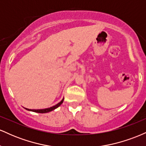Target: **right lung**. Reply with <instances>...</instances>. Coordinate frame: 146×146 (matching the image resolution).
<instances>
[{
  "label": "right lung",
  "instance_id": "add662e5",
  "mask_svg": "<svg viewBox=\"0 0 146 146\" xmlns=\"http://www.w3.org/2000/svg\"><path fill=\"white\" fill-rule=\"evenodd\" d=\"M63 101H64V98L62 100L61 102H60L59 103L57 104L56 105L53 106L52 107H50V108H44V109H29V108H25V109L29 110V111H32V112H35V113H48V112H51L52 110H55L56 108H58V107H59L60 105L62 104L63 103Z\"/></svg>",
  "mask_w": 146,
  "mask_h": 146
}]
</instances>
